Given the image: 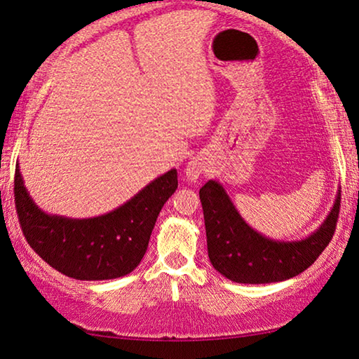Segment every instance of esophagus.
<instances>
[{
  "label": "esophagus",
  "mask_w": 359,
  "mask_h": 359,
  "mask_svg": "<svg viewBox=\"0 0 359 359\" xmlns=\"http://www.w3.org/2000/svg\"><path fill=\"white\" fill-rule=\"evenodd\" d=\"M206 169H208L206 163L203 161L201 158L196 156V158L191 159V161H189V164H187L185 177H187V180L194 184V182H196L198 179L201 177V174L206 172Z\"/></svg>",
  "instance_id": "1"
}]
</instances>
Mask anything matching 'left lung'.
<instances>
[{
    "label": "left lung",
    "instance_id": "1",
    "mask_svg": "<svg viewBox=\"0 0 359 359\" xmlns=\"http://www.w3.org/2000/svg\"><path fill=\"white\" fill-rule=\"evenodd\" d=\"M340 190L334 208L316 232L297 242L271 240L243 221L216 180L200 189L208 256L219 274L238 283H271L292 279L319 258L334 237L340 211Z\"/></svg>",
    "mask_w": 359,
    "mask_h": 359
}]
</instances>
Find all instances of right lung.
<instances>
[{
    "mask_svg": "<svg viewBox=\"0 0 359 359\" xmlns=\"http://www.w3.org/2000/svg\"><path fill=\"white\" fill-rule=\"evenodd\" d=\"M177 185V170L170 169L117 210L71 219L43 212L15 164L14 201L24 237L43 261L72 279L108 280L130 274L140 264L159 211Z\"/></svg>",
    "mask_w": 359,
    "mask_h": 359,
    "instance_id": "right-lung-1",
    "label": "right lung"
}]
</instances>
